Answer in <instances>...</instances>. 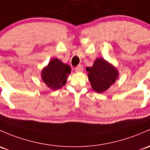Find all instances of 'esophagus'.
<instances>
[{"mask_svg":"<svg viewBox=\"0 0 150 150\" xmlns=\"http://www.w3.org/2000/svg\"><path fill=\"white\" fill-rule=\"evenodd\" d=\"M75 71L76 72H83V67L82 65H78V67H76L75 68Z\"/></svg>","mask_w":150,"mask_h":150,"instance_id":"34e87169","label":"esophagus"}]
</instances>
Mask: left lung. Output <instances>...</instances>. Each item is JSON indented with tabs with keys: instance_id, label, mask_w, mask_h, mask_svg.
<instances>
[{
	"instance_id": "1",
	"label": "left lung",
	"mask_w": 150,
	"mask_h": 150,
	"mask_svg": "<svg viewBox=\"0 0 150 150\" xmlns=\"http://www.w3.org/2000/svg\"><path fill=\"white\" fill-rule=\"evenodd\" d=\"M86 70L91 87L98 93L107 91L119 76L117 69L103 58H97L92 67H86Z\"/></svg>"
}]
</instances>
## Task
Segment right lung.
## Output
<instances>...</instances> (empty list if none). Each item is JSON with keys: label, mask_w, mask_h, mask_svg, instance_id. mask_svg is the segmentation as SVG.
<instances>
[{"label": "right lung", "mask_w": 150, "mask_h": 150, "mask_svg": "<svg viewBox=\"0 0 150 150\" xmlns=\"http://www.w3.org/2000/svg\"><path fill=\"white\" fill-rule=\"evenodd\" d=\"M71 67L57 58H53L41 72L42 81L53 91L62 88L66 84Z\"/></svg>", "instance_id": "1"}]
</instances>
